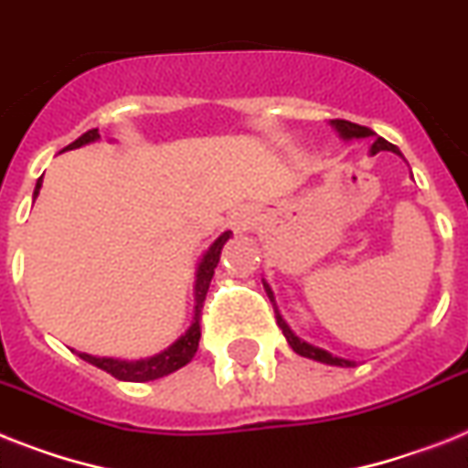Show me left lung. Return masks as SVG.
<instances>
[{
  "instance_id": "obj_1",
  "label": "left lung",
  "mask_w": 468,
  "mask_h": 468,
  "mask_svg": "<svg viewBox=\"0 0 468 468\" xmlns=\"http://www.w3.org/2000/svg\"><path fill=\"white\" fill-rule=\"evenodd\" d=\"M332 127L336 129V132H339L341 136H344L346 142H348V139H366V136H375V132H372V129L363 127V124L348 122V120H332ZM379 151H392V154H399V148L394 146V144L385 142L382 136H375V144H372L370 154L375 155V154H379ZM399 155H401V154H399ZM264 288H267V295H269V298H271V303H273L271 288H269L267 283H264ZM273 314H276V324H279L281 329H283V336H286L288 344H291V348H293V351L298 353V356H303V358L320 360V363H326V366H341V367L356 366L353 360L336 358V356H332V353H326L324 348H317V346H313V344H307V341L298 339V336H295V334L291 332V326H288L286 322H283V317H281L276 307H273Z\"/></svg>"
}]
</instances>
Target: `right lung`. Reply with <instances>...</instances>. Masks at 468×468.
<instances>
[{
  "label": "right lung",
  "mask_w": 468,
  "mask_h": 468,
  "mask_svg": "<svg viewBox=\"0 0 468 468\" xmlns=\"http://www.w3.org/2000/svg\"><path fill=\"white\" fill-rule=\"evenodd\" d=\"M101 139L98 134V129H89L86 134H81L76 142H71L67 148H79L83 144H90ZM64 148V151H67ZM43 187V177L37 180L36 192L33 197H37ZM230 238V230H226L223 235L216 238V242L207 250V254L201 257L199 269H197V281H195V320L189 324V329L182 334L180 339L175 341L173 346H168L165 351L155 353L151 358H142V360H115V358H96V356H89V353H79V358H83L90 366L101 367V370L110 372L112 378L124 379V382H148V379H158L165 378L170 372L180 370L182 366H187L189 360L195 358L197 348H199V336H201V307H204V300H207V291L208 283H211V276H214V269L221 260V250L223 245Z\"/></svg>",
  "instance_id": "1"
}]
</instances>
